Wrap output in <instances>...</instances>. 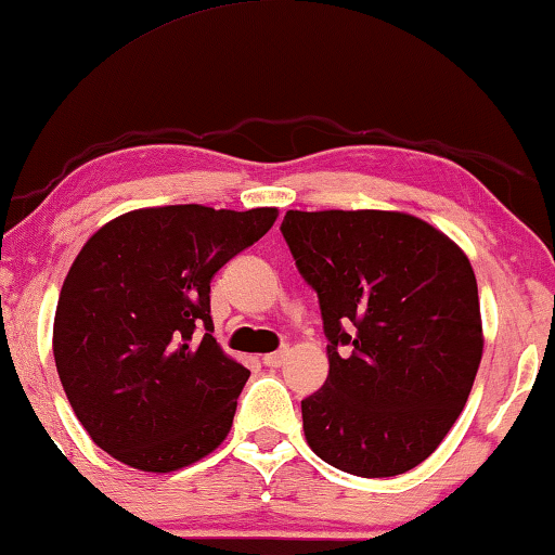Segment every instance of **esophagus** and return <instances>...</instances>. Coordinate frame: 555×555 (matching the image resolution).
<instances>
[{
    "instance_id": "esophagus-1",
    "label": "esophagus",
    "mask_w": 555,
    "mask_h": 555,
    "mask_svg": "<svg viewBox=\"0 0 555 555\" xmlns=\"http://www.w3.org/2000/svg\"><path fill=\"white\" fill-rule=\"evenodd\" d=\"M263 366H271V369H279L281 363L286 361V351H274V353H267V357L261 359Z\"/></svg>"
}]
</instances>
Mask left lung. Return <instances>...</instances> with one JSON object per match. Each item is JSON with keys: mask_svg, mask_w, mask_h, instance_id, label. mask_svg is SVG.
Segmentation results:
<instances>
[{"mask_svg": "<svg viewBox=\"0 0 555 555\" xmlns=\"http://www.w3.org/2000/svg\"><path fill=\"white\" fill-rule=\"evenodd\" d=\"M281 234L328 338L326 384L301 401L306 441L346 474H406L456 424L481 363L468 256L403 211H286Z\"/></svg>", "mask_w": 555, "mask_h": 555, "instance_id": "left-lung-1", "label": "left lung"}]
</instances>
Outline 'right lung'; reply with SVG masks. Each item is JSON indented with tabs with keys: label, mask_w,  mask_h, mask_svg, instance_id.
<instances>
[{
	"label": "right lung",
	"mask_w": 555,
	"mask_h": 555,
	"mask_svg": "<svg viewBox=\"0 0 555 555\" xmlns=\"http://www.w3.org/2000/svg\"><path fill=\"white\" fill-rule=\"evenodd\" d=\"M276 217L271 206H154L121 214L81 246L52 344L66 399L99 449L152 474L219 449L249 369L211 336V279Z\"/></svg>",
	"instance_id": "obj_1"
}]
</instances>
